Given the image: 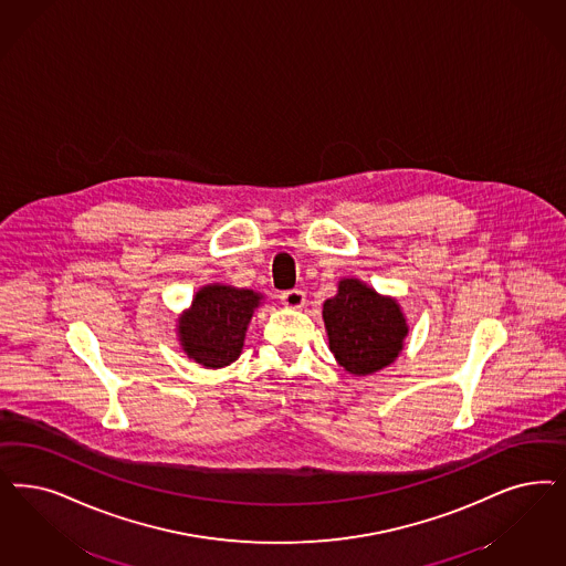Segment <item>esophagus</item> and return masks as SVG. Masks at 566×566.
<instances>
[{"instance_id":"34e87169","label":"esophagus","mask_w":566,"mask_h":566,"mask_svg":"<svg viewBox=\"0 0 566 566\" xmlns=\"http://www.w3.org/2000/svg\"><path fill=\"white\" fill-rule=\"evenodd\" d=\"M282 305L289 310H301L305 305V293L301 289H293V291H284L280 294Z\"/></svg>"}]
</instances>
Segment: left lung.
<instances>
[{
  "mask_svg": "<svg viewBox=\"0 0 566 566\" xmlns=\"http://www.w3.org/2000/svg\"><path fill=\"white\" fill-rule=\"evenodd\" d=\"M322 313L336 361L359 376L389 366L408 334L397 301L374 293L359 280H343Z\"/></svg>",
  "mask_w": 566,
  "mask_h": 566,
  "instance_id": "left-lung-1",
  "label": "left lung"
}]
</instances>
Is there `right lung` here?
Segmentation results:
<instances>
[{"label":"right lung","mask_w":566,"mask_h":566,"mask_svg":"<svg viewBox=\"0 0 566 566\" xmlns=\"http://www.w3.org/2000/svg\"><path fill=\"white\" fill-rule=\"evenodd\" d=\"M261 296L232 286H205L196 293L190 312L179 317V340L196 364L230 366L242 352L244 332Z\"/></svg>","instance_id":"right-lung-1"}]
</instances>
